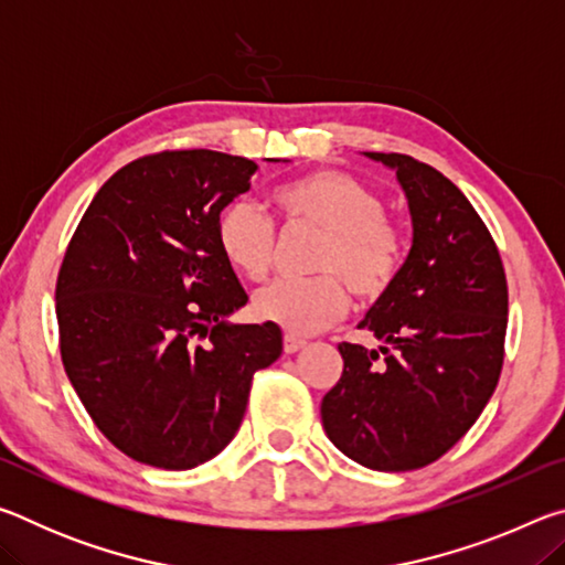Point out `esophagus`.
Listing matches in <instances>:
<instances>
[{"label":"esophagus","instance_id":"obj_1","mask_svg":"<svg viewBox=\"0 0 565 565\" xmlns=\"http://www.w3.org/2000/svg\"><path fill=\"white\" fill-rule=\"evenodd\" d=\"M303 347H306V341L301 337H296V333H286V337H284V351L286 353H296Z\"/></svg>","mask_w":565,"mask_h":565}]
</instances>
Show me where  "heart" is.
<instances>
[{
  "label": "heart",
  "mask_w": 565,
  "mask_h": 565,
  "mask_svg": "<svg viewBox=\"0 0 565 565\" xmlns=\"http://www.w3.org/2000/svg\"><path fill=\"white\" fill-rule=\"evenodd\" d=\"M286 224H311L327 232L313 279H281L254 296V313L291 333H313L339 321L351 289L376 299L396 279L401 266L398 228L384 216L374 189L347 171L319 169L271 194ZM216 244L234 271L264 281L274 264V222L248 199H236L216 216ZM343 278L348 280L342 281Z\"/></svg>",
  "instance_id": "obj_1"
}]
</instances>
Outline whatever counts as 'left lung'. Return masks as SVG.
I'll return each mask as SVG.
<instances>
[{"instance_id":"obj_1","label":"left lung","mask_w":565,"mask_h":565,"mask_svg":"<svg viewBox=\"0 0 565 565\" xmlns=\"http://www.w3.org/2000/svg\"><path fill=\"white\" fill-rule=\"evenodd\" d=\"M394 169L414 242L359 329L379 349L339 343L343 374L321 401L331 444L374 471L441 458L493 396L509 286L493 236L451 179L406 154L363 151Z\"/></svg>"}]
</instances>
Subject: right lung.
I'll return each mask as SVG.
<instances>
[{"mask_svg": "<svg viewBox=\"0 0 565 565\" xmlns=\"http://www.w3.org/2000/svg\"><path fill=\"white\" fill-rule=\"evenodd\" d=\"M256 169L212 149L141 157L97 191L66 246L64 371L134 461L186 471L214 458L242 426L254 374L281 356L276 323L228 321L248 296L216 244L218 212Z\"/></svg>", "mask_w": 565, "mask_h": 565, "instance_id": "right-lung-1", "label": "right lung"}]
</instances>
